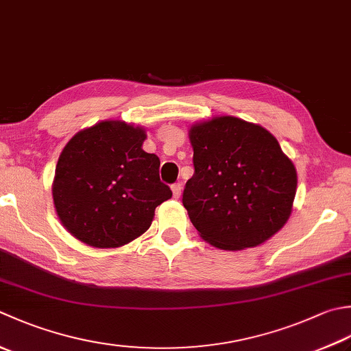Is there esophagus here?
Here are the masks:
<instances>
[{"label": "esophagus", "mask_w": 351, "mask_h": 351, "mask_svg": "<svg viewBox=\"0 0 351 351\" xmlns=\"http://www.w3.org/2000/svg\"><path fill=\"white\" fill-rule=\"evenodd\" d=\"M181 190H182V185L178 182V184H173L171 185V193H173V197L178 199L181 196Z\"/></svg>", "instance_id": "esophagus-1"}]
</instances>
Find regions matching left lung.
I'll list each match as a JSON object with an SVG mask.
<instances>
[{
    "label": "left lung",
    "mask_w": 351,
    "mask_h": 351,
    "mask_svg": "<svg viewBox=\"0 0 351 351\" xmlns=\"http://www.w3.org/2000/svg\"><path fill=\"white\" fill-rule=\"evenodd\" d=\"M195 175L182 204L205 242L225 251L254 248L291 217L297 170L263 126L231 115L190 126Z\"/></svg>",
    "instance_id": "1"
}]
</instances>
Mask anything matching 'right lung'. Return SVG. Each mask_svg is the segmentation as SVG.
Listing matches in <instances>:
<instances>
[{
	"label": "right lung",
	"mask_w": 351,
	"mask_h": 351,
	"mask_svg": "<svg viewBox=\"0 0 351 351\" xmlns=\"http://www.w3.org/2000/svg\"><path fill=\"white\" fill-rule=\"evenodd\" d=\"M146 130L105 120L79 130L60 152L51 185L59 221L80 242L119 248L149 230L171 197L160 158L143 150Z\"/></svg>",
	"instance_id": "right-lung-1"
}]
</instances>
